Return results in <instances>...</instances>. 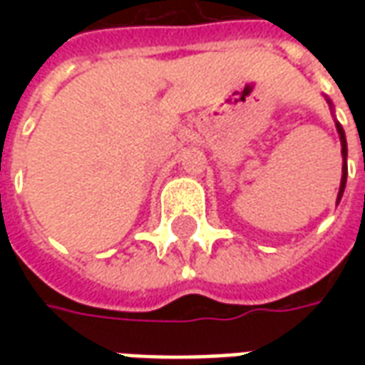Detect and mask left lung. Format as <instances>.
<instances>
[{"label":"left lung","mask_w":365,"mask_h":365,"mask_svg":"<svg viewBox=\"0 0 365 365\" xmlns=\"http://www.w3.org/2000/svg\"><path fill=\"white\" fill-rule=\"evenodd\" d=\"M336 130H338V135H340V144H342V160H344V164H342V180H340V190H338V197H336V201H340V199H342V193H344V187H346V175H348V166H346V158H348V146H346L344 128H342V125H340L338 120H336Z\"/></svg>","instance_id":"1"}]
</instances>
